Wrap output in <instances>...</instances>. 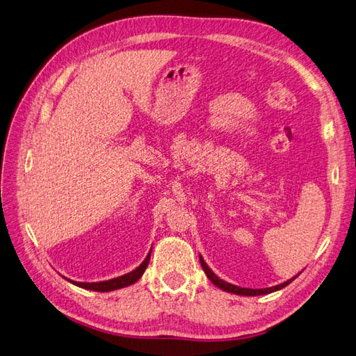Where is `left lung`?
Segmentation results:
<instances>
[{"mask_svg": "<svg viewBox=\"0 0 356 356\" xmlns=\"http://www.w3.org/2000/svg\"><path fill=\"white\" fill-rule=\"evenodd\" d=\"M200 263H201V266H202L205 275H207L209 280H210L216 286H219V289L223 290V291L234 293V294H238V296H263V294H269V293H273V291H278V290L284 289V286H286V285H289L290 282H293V281L297 278V275H296L294 278H291V280H289V281H285V282H282V284L269 286V289H243V286L229 284V282H226V281H223V280H220L219 277H217V275L207 266V263L204 261L202 256H200Z\"/></svg>", "mask_w": 356, "mask_h": 356, "instance_id": "1", "label": "left lung"}]
</instances>
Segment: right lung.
I'll return each mask as SVG.
<instances>
[{
    "label": "right lung",
    "mask_w": 356,
    "mask_h": 356,
    "mask_svg": "<svg viewBox=\"0 0 356 356\" xmlns=\"http://www.w3.org/2000/svg\"><path fill=\"white\" fill-rule=\"evenodd\" d=\"M152 251V248H151ZM151 251H149L146 259L140 263V266H137L134 270L121 275L118 278H113L109 281H100V282H78V281H72V280H67L71 284L76 285V286H81V289L86 290H91V291H99V293H105V291H113V290H118V289H124V286H129L134 282H137L140 280V277L143 275V272L146 270L147 265H149V260H151Z\"/></svg>",
    "instance_id": "obj_1"
}]
</instances>
